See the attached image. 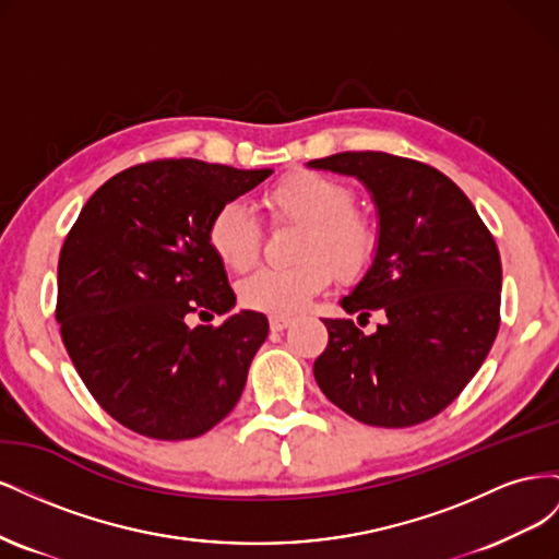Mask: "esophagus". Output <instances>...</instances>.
<instances>
[{"label":"esophagus","mask_w":559,"mask_h":559,"mask_svg":"<svg viewBox=\"0 0 559 559\" xmlns=\"http://www.w3.org/2000/svg\"><path fill=\"white\" fill-rule=\"evenodd\" d=\"M294 324V317H289V314H273L270 317V329L273 331H284V329H289Z\"/></svg>","instance_id":"34e87169"}]
</instances>
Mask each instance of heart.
<instances>
[{"instance_id": "heart-1", "label": "heart", "mask_w": 559, "mask_h": 559, "mask_svg": "<svg viewBox=\"0 0 559 559\" xmlns=\"http://www.w3.org/2000/svg\"><path fill=\"white\" fill-rule=\"evenodd\" d=\"M349 186L329 175L298 170L265 193V207L277 218L302 224L292 267H263L240 284V300L251 310L294 314L329 286L331 275L357 280L378 249L370 216L352 207ZM207 240L214 257L233 273L259 261L261 226L242 202H226L212 216Z\"/></svg>"}]
</instances>
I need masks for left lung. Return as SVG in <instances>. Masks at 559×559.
I'll use <instances>...</instances> for the list:
<instances>
[{"label":"left lung","instance_id":"1","mask_svg":"<svg viewBox=\"0 0 559 559\" xmlns=\"http://www.w3.org/2000/svg\"><path fill=\"white\" fill-rule=\"evenodd\" d=\"M357 177L378 210V249L341 308L378 310V331L324 319L329 345L314 380L331 403L370 427H413L462 394L499 331L501 259L476 207L436 167L382 151L310 160Z\"/></svg>","mask_w":559,"mask_h":559}]
</instances>
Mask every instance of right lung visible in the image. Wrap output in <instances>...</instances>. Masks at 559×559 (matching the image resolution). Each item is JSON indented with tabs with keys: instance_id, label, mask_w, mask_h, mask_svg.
Returning <instances> with one entry per match:
<instances>
[{
	"instance_id": "add662e5",
	"label": "right lung",
	"mask_w": 559,
	"mask_h": 559,
	"mask_svg": "<svg viewBox=\"0 0 559 559\" xmlns=\"http://www.w3.org/2000/svg\"><path fill=\"white\" fill-rule=\"evenodd\" d=\"M270 175L154 160L118 173L83 205L60 251L56 319L83 384L123 427L186 441L240 401L265 314L242 310L216 329L186 319L235 308L207 228Z\"/></svg>"
}]
</instances>
